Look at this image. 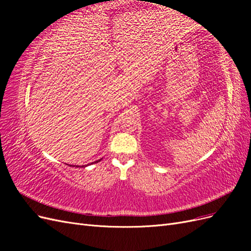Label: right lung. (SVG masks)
Listing matches in <instances>:
<instances>
[{"mask_svg": "<svg viewBox=\"0 0 251 251\" xmlns=\"http://www.w3.org/2000/svg\"><path fill=\"white\" fill-rule=\"evenodd\" d=\"M98 161H100V160H97V161H95V162H98ZM95 162H92V163H95ZM71 166V165H70ZM83 166V165H82Z\"/></svg>", "mask_w": 251, "mask_h": 251, "instance_id": "obj_1", "label": "right lung"}]
</instances>
